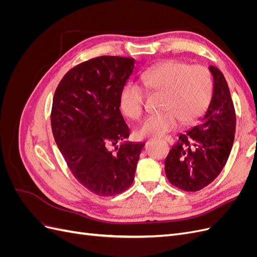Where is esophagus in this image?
Returning <instances> with one entry per match:
<instances>
[{
  "mask_svg": "<svg viewBox=\"0 0 257 257\" xmlns=\"http://www.w3.org/2000/svg\"><path fill=\"white\" fill-rule=\"evenodd\" d=\"M164 141L167 142L169 145H173V144H174V139H173L172 137H170V136H166V137L164 138Z\"/></svg>",
  "mask_w": 257,
  "mask_h": 257,
  "instance_id": "esophagus-1",
  "label": "esophagus"
}]
</instances>
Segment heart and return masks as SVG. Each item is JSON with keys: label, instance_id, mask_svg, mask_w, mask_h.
<instances>
[{"label": "heart", "instance_id": "obj_1", "mask_svg": "<svg viewBox=\"0 0 257 257\" xmlns=\"http://www.w3.org/2000/svg\"><path fill=\"white\" fill-rule=\"evenodd\" d=\"M144 87L162 92L161 109L141 123V136H162L176 128L180 121L188 124L198 119L209 104L212 81L209 71L201 65L188 66L178 61H164L148 68L141 76ZM144 89L134 82H126L120 94L122 110L130 119L137 120L144 111Z\"/></svg>", "mask_w": 257, "mask_h": 257}]
</instances>
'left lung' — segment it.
<instances>
[{"mask_svg":"<svg viewBox=\"0 0 257 257\" xmlns=\"http://www.w3.org/2000/svg\"><path fill=\"white\" fill-rule=\"evenodd\" d=\"M213 91L196 126L180 134L165 160L169 182L188 192L199 191L219 176L229 157L236 131L230 92L219 68L210 65Z\"/></svg>","mask_w":257,"mask_h":257,"instance_id":"obj_1","label":"left lung"}]
</instances>
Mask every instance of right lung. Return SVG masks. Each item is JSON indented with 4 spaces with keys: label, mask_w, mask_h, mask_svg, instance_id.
I'll list each match as a JSON object with an SVG mask.
<instances>
[{
    "label": "right lung",
    "mask_w": 257,
    "mask_h": 257,
    "mask_svg": "<svg viewBox=\"0 0 257 257\" xmlns=\"http://www.w3.org/2000/svg\"><path fill=\"white\" fill-rule=\"evenodd\" d=\"M135 63L133 58L111 56L82 62L65 74L54 92V141L77 181L96 195L112 196L130 188L145 146L124 142L130 128L119 109L122 88ZM109 144L116 146L113 152Z\"/></svg>",
    "instance_id": "right-lung-1"
}]
</instances>
